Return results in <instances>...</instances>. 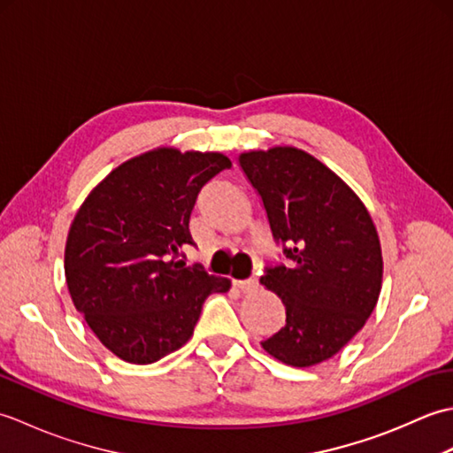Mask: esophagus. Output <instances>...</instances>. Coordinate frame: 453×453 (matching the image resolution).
<instances>
[{
    "mask_svg": "<svg viewBox=\"0 0 453 453\" xmlns=\"http://www.w3.org/2000/svg\"><path fill=\"white\" fill-rule=\"evenodd\" d=\"M258 282H257L255 276H249V278H245V280H234V286H237L242 292H253Z\"/></svg>",
    "mask_w": 453,
    "mask_h": 453,
    "instance_id": "obj_1",
    "label": "esophagus"
}]
</instances>
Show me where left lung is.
I'll return each instance as SVG.
<instances>
[{"mask_svg": "<svg viewBox=\"0 0 453 453\" xmlns=\"http://www.w3.org/2000/svg\"><path fill=\"white\" fill-rule=\"evenodd\" d=\"M266 210L286 265H268L261 284L286 305V323L263 349L288 365L329 360L368 321L381 290V247L362 200L297 148L239 156Z\"/></svg>", "mask_w": 453, "mask_h": 453, "instance_id": "1", "label": "left lung"}]
</instances>
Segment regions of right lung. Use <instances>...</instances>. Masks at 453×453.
Instances as JSON below:
<instances>
[{
    "label": "right lung",
    "instance_id": "add662e5",
    "mask_svg": "<svg viewBox=\"0 0 453 453\" xmlns=\"http://www.w3.org/2000/svg\"><path fill=\"white\" fill-rule=\"evenodd\" d=\"M232 167L224 153L159 148L104 177L65 242L67 290L91 331L119 358L151 364L185 344L210 294L229 278L187 266L180 249L198 192Z\"/></svg>",
    "mask_w": 453,
    "mask_h": 453
}]
</instances>
